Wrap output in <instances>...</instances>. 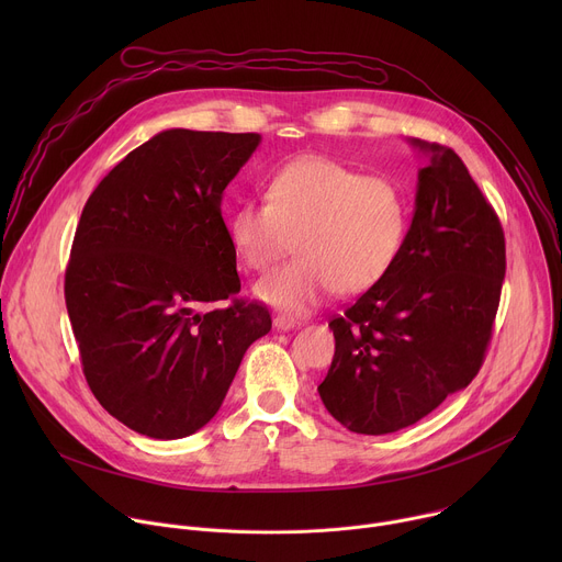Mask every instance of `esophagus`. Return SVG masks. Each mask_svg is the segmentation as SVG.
<instances>
[{
    "instance_id": "obj_1",
    "label": "esophagus",
    "mask_w": 562,
    "mask_h": 562,
    "mask_svg": "<svg viewBox=\"0 0 562 562\" xmlns=\"http://www.w3.org/2000/svg\"><path fill=\"white\" fill-rule=\"evenodd\" d=\"M273 327L278 329V331H291L293 327H297V323L293 317H289V315H276L273 317Z\"/></svg>"
}]
</instances>
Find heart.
<instances>
[{"label": "heart", "instance_id": "heart-1", "mask_svg": "<svg viewBox=\"0 0 562 562\" xmlns=\"http://www.w3.org/2000/svg\"><path fill=\"white\" fill-rule=\"evenodd\" d=\"M409 198L384 176L325 155H302L273 173L267 200L237 204L231 247L247 269L267 273L291 249L297 260L258 282L267 304L306 313L336 289L345 295L378 284L400 258L409 231Z\"/></svg>", "mask_w": 562, "mask_h": 562}]
</instances>
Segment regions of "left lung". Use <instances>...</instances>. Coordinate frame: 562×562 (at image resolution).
Returning a JSON list of instances; mask_svg holds the SVG:
<instances>
[{
    "label": "left lung",
    "instance_id": "left-lung-1",
    "mask_svg": "<svg viewBox=\"0 0 562 562\" xmlns=\"http://www.w3.org/2000/svg\"><path fill=\"white\" fill-rule=\"evenodd\" d=\"M427 165L393 269L329 327L331 369L317 386L349 431L416 425L483 364L505 280V235L492 204L447 146L409 139Z\"/></svg>",
    "mask_w": 562,
    "mask_h": 562
}]
</instances>
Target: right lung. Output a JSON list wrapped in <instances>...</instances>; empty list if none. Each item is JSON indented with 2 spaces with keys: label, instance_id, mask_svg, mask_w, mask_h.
<instances>
[{
  "label": "right lung",
  "instance_id": "add662e5",
  "mask_svg": "<svg viewBox=\"0 0 562 562\" xmlns=\"http://www.w3.org/2000/svg\"><path fill=\"white\" fill-rule=\"evenodd\" d=\"M258 133L169 128L131 150L79 217L64 295L87 382L128 429L178 440L202 429L247 349L271 331L237 300L222 195ZM232 297L224 310H204Z\"/></svg>",
  "mask_w": 562,
  "mask_h": 562
}]
</instances>
